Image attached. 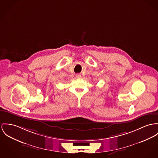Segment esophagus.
<instances>
[{"label": "esophagus", "mask_w": 158, "mask_h": 158, "mask_svg": "<svg viewBox=\"0 0 158 158\" xmlns=\"http://www.w3.org/2000/svg\"><path fill=\"white\" fill-rule=\"evenodd\" d=\"M76 77L77 78H80V77H81V75L80 74H76Z\"/></svg>", "instance_id": "34e87169"}]
</instances>
